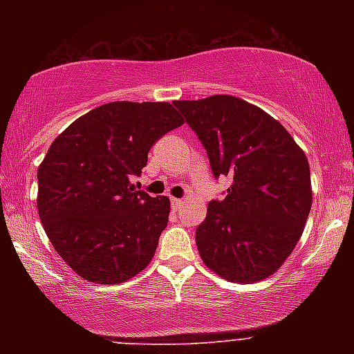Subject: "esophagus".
<instances>
[{"instance_id":"esophagus-1","label":"esophagus","mask_w":354,"mask_h":354,"mask_svg":"<svg viewBox=\"0 0 354 354\" xmlns=\"http://www.w3.org/2000/svg\"><path fill=\"white\" fill-rule=\"evenodd\" d=\"M171 203L174 209H177V207H180L183 205V200H180V198H171Z\"/></svg>"}]
</instances>
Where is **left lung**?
<instances>
[{
  "label": "left lung",
  "mask_w": 354,
  "mask_h": 354,
  "mask_svg": "<svg viewBox=\"0 0 354 354\" xmlns=\"http://www.w3.org/2000/svg\"><path fill=\"white\" fill-rule=\"evenodd\" d=\"M174 104L205 145L214 176L234 178L196 230L203 263L229 282L270 277L292 254L311 211L306 154L279 120L236 96Z\"/></svg>",
  "instance_id": "1"
}]
</instances>
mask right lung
Returning a JSON list of instances; mask_svg holds the SVG:
<instances>
[{
    "mask_svg": "<svg viewBox=\"0 0 354 354\" xmlns=\"http://www.w3.org/2000/svg\"><path fill=\"white\" fill-rule=\"evenodd\" d=\"M182 115L171 103L113 101L56 137L38 167L37 207L51 245L82 279L120 283L151 263L171 212L167 196L135 192L130 177Z\"/></svg>",
    "mask_w": 354,
    "mask_h": 354,
    "instance_id": "right-lung-1",
    "label": "right lung"
}]
</instances>
